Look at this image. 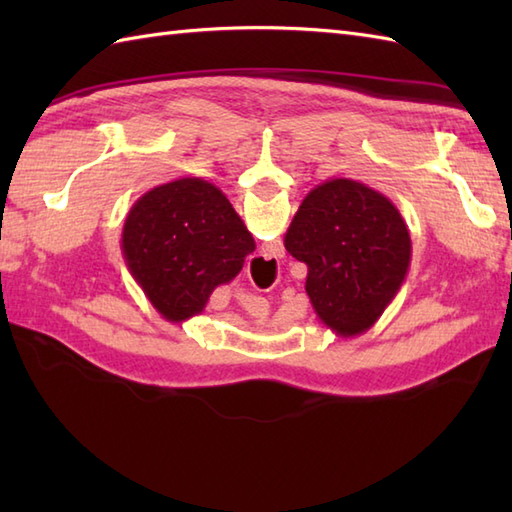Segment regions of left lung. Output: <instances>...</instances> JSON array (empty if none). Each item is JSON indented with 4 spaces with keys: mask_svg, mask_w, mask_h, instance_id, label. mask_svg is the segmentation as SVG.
<instances>
[{
    "mask_svg": "<svg viewBox=\"0 0 512 512\" xmlns=\"http://www.w3.org/2000/svg\"><path fill=\"white\" fill-rule=\"evenodd\" d=\"M284 246L308 266L319 321L345 339L380 319L411 264L409 228L394 202L350 178L325 180L303 198Z\"/></svg>",
    "mask_w": 512,
    "mask_h": 512,
    "instance_id": "obj_1",
    "label": "left lung"
}]
</instances>
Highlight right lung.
<instances>
[{"label": "right lung", "instance_id": "add662e5", "mask_svg": "<svg viewBox=\"0 0 512 512\" xmlns=\"http://www.w3.org/2000/svg\"><path fill=\"white\" fill-rule=\"evenodd\" d=\"M127 270L162 317L182 323L204 312L255 250L226 195L202 178H178L134 202L121 239Z\"/></svg>", "mask_w": 512, "mask_h": 512}]
</instances>
